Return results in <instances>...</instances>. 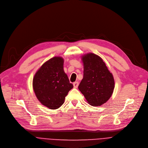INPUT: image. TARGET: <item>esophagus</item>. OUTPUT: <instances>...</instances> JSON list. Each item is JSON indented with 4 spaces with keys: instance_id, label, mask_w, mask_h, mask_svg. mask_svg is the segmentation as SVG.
Wrapping results in <instances>:
<instances>
[{
    "instance_id": "1",
    "label": "esophagus",
    "mask_w": 148,
    "mask_h": 148,
    "mask_svg": "<svg viewBox=\"0 0 148 148\" xmlns=\"http://www.w3.org/2000/svg\"><path fill=\"white\" fill-rule=\"evenodd\" d=\"M78 85H79V83L78 82H75V83H73V86H74V88H77L78 87Z\"/></svg>"
}]
</instances>
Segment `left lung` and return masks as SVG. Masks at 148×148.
Instances as JSON below:
<instances>
[{"mask_svg": "<svg viewBox=\"0 0 148 148\" xmlns=\"http://www.w3.org/2000/svg\"><path fill=\"white\" fill-rule=\"evenodd\" d=\"M84 75L78 89L88 104L100 106L111 97L114 88V79L102 58L91 52L82 57Z\"/></svg>", "mask_w": 148, "mask_h": 148, "instance_id": "obj_1", "label": "left lung"}]
</instances>
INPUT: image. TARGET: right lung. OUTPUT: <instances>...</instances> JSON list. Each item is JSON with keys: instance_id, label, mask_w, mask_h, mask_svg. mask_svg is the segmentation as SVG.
<instances>
[{"instance_id": "right-lung-1", "label": "right lung", "mask_w": 148, "mask_h": 148, "mask_svg": "<svg viewBox=\"0 0 148 148\" xmlns=\"http://www.w3.org/2000/svg\"><path fill=\"white\" fill-rule=\"evenodd\" d=\"M63 65L62 57H53L41 65L33 78V89L36 98L49 109L60 107L65 96L73 88L64 71Z\"/></svg>"}]
</instances>
